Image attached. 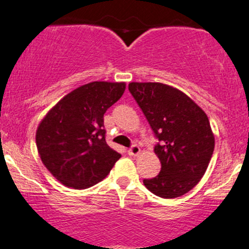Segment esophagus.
Segmentation results:
<instances>
[{"label": "esophagus", "instance_id": "1", "mask_svg": "<svg viewBox=\"0 0 249 249\" xmlns=\"http://www.w3.org/2000/svg\"><path fill=\"white\" fill-rule=\"evenodd\" d=\"M140 153H141V149L138 146H133L132 148L128 149V154L132 155V156H138Z\"/></svg>", "mask_w": 249, "mask_h": 249}]
</instances>
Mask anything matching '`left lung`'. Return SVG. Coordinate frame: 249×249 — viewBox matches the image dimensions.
Returning <instances> with one entry per match:
<instances>
[{"mask_svg": "<svg viewBox=\"0 0 249 249\" xmlns=\"http://www.w3.org/2000/svg\"><path fill=\"white\" fill-rule=\"evenodd\" d=\"M129 91L161 144L158 177L143 180L148 191L174 199L199 183L208 168L215 139L207 115L188 95L161 82H130Z\"/></svg>", "mask_w": 249, "mask_h": 249, "instance_id": "8db88e82", "label": "left lung"}]
</instances>
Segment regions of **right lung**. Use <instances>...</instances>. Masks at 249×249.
Returning a JSON list of instances; mask_svg holds the SVG:
<instances>
[{
  "label": "right lung",
  "instance_id": "add662e5",
  "mask_svg": "<svg viewBox=\"0 0 249 249\" xmlns=\"http://www.w3.org/2000/svg\"><path fill=\"white\" fill-rule=\"evenodd\" d=\"M124 90V82L83 85L62 97L38 124V155L62 185L74 189L96 185L121 158L106 142L103 115Z\"/></svg>",
  "mask_w": 249,
  "mask_h": 249
}]
</instances>
